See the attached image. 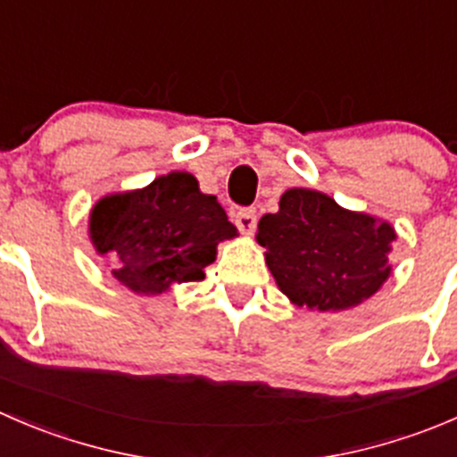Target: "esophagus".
Masks as SVG:
<instances>
[{
  "instance_id": "esophagus-1",
  "label": "esophagus",
  "mask_w": 457,
  "mask_h": 457,
  "mask_svg": "<svg viewBox=\"0 0 457 457\" xmlns=\"http://www.w3.org/2000/svg\"><path fill=\"white\" fill-rule=\"evenodd\" d=\"M234 225H237L238 232H243V234L254 232V228H256L254 210H247V207H243V210L234 212Z\"/></svg>"
}]
</instances>
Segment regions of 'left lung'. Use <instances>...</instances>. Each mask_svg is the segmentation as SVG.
<instances>
[{"label":"left lung","instance_id":"left-lung-1","mask_svg":"<svg viewBox=\"0 0 457 457\" xmlns=\"http://www.w3.org/2000/svg\"><path fill=\"white\" fill-rule=\"evenodd\" d=\"M397 234L386 220L344 210L314 189H287L277 214L259 220L256 241L278 290L310 310H346L391 277Z\"/></svg>","mask_w":457,"mask_h":457}]
</instances>
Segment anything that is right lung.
<instances>
[{"mask_svg":"<svg viewBox=\"0 0 457 457\" xmlns=\"http://www.w3.org/2000/svg\"><path fill=\"white\" fill-rule=\"evenodd\" d=\"M91 243L116 263L113 277L138 295L205 278L216 245L237 228L216 196L203 194L187 171H171L134 192L111 194L93 205Z\"/></svg>","mask_w":457,"mask_h":457,"instance_id":"obj_1","label":"right lung"}]
</instances>
